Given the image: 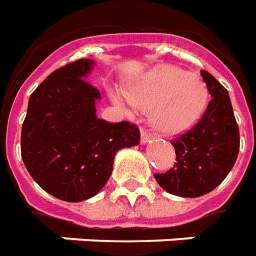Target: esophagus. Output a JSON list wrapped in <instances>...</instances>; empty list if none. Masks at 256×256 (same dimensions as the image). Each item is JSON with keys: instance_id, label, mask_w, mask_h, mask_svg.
<instances>
[{"instance_id": "esophagus-1", "label": "esophagus", "mask_w": 256, "mask_h": 256, "mask_svg": "<svg viewBox=\"0 0 256 256\" xmlns=\"http://www.w3.org/2000/svg\"><path fill=\"white\" fill-rule=\"evenodd\" d=\"M151 138H152V134H151L150 130L142 128V143L146 144V143H148L151 140Z\"/></svg>"}]
</instances>
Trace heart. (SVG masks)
Returning a JSON list of instances; mask_svg holds the SVG:
<instances>
[{
    "instance_id": "1",
    "label": "heart",
    "mask_w": 256,
    "mask_h": 256,
    "mask_svg": "<svg viewBox=\"0 0 256 256\" xmlns=\"http://www.w3.org/2000/svg\"><path fill=\"white\" fill-rule=\"evenodd\" d=\"M126 98L139 109H152L151 122L156 130L176 135L190 130L200 118L208 94L196 74L165 65L151 69L130 84Z\"/></svg>"
}]
</instances>
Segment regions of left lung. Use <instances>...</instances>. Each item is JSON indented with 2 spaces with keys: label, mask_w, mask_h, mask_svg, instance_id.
I'll use <instances>...</instances> for the list:
<instances>
[{
  "label": "left lung",
  "mask_w": 256,
  "mask_h": 256,
  "mask_svg": "<svg viewBox=\"0 0 256 256\" xmlns=\"http://www.w3.org/2000/svg\"><path fill=\"white\" fill-rule=\"evenodd\" d=\"M212 95L202 118L170 142L176 162L156 182L169 194L198 198L218 187L236 162L240 134L228 90L207 70L200 72Z\"/></svg>",
  "instance_id": "8db88e82"
}]
</instances>
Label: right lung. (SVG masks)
<instances>
[{
	"label": "right lung",
	"mask_w": 256,
	"mask_h": 256,
	"mask_svg": "<svg viewBox=\"0 0 256 256\" xmlns=\"http://www.w3.org/2000/svg\"><path fill=\"white\" fill-rule=\"evenodd\" d=\"M91 60L61 66L30 96L22 128V158L42 190L66 202H82L104 188L116 152L139 144L130 121L108 122L95 116L100 90L84 79Z\"/></svg>",
	"instance_id": "right-lung-1"
}]
</instances>
